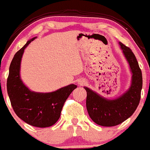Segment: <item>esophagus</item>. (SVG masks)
<instances>
[{"label": "esophagus", "mask_w": 150, "mask_h": 150, "mask_svg": "<svg viewBox=\"0 0 150 150\" xmlns=\"http://www.w3.org/2000/svg\"><path fill=\"white\" fill-rule=\"evenodd\" d=\"M79 84H80V85H83L84 84H85V83H82V82H81V83H79Z\"/></svg>", "instance_id": "obj_1"}]
</instances>
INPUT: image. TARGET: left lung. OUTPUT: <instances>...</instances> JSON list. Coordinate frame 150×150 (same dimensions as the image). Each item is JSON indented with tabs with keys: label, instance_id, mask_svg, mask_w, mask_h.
I'll list each match as a JSON object with an SVG mask.
<instances>
[{
	"label": "left lung",
	"instance_id": "left-lung-1",
	"mask_svg": "<svg viewBox=\"0 0 150 150\" xmlns=\"http://www.w3.org/2000/svg\"><path fill=\"white\" fill-rule=\"evenodd\" d=\"M132 72L131 87L125 93L115 100H107L90 89L87 92L86 107L94 122L104 127L121 124L132 115L139 105L142 88V75L135 55L129 47L119 42Z\"/></svg>",
	"mask_w": 150,
	"mask_h": 150
}]
</instances>
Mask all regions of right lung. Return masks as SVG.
I'll list each match as a JSON object with an SVG mask.
<instances>
[{"instance_id":"right-lung-1","label":"right lung","mask_w":150,"mask_h":150,"mask_svg":"<svg viewBox=\"0 0 150 150\" xmlns=\"http://www.w3.org/2000/svg\"><path fill=\"white\" fill-rule=\"evenodd\" d=\"M35 38L15 54L9 68L7 91L11 105L19 118L30 125L47 127L55 124L60 117L62 107L69 95L77 88L71 84L55 92L40 93L32 92L20 78V66L25 48Z\"/></svg>"}]
</instances>
